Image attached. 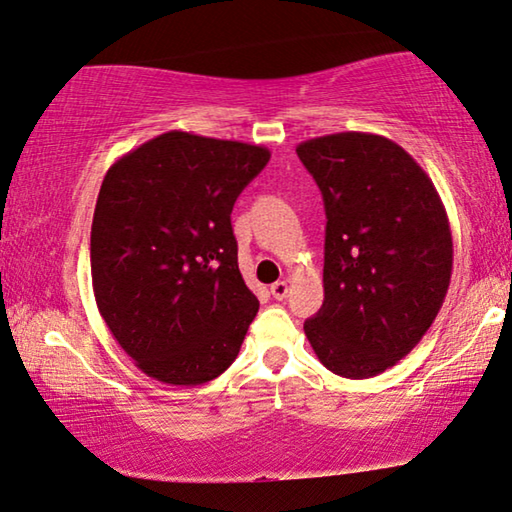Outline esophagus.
Returning a JSON list of instances; mask_svg holds the SVG:
<instances>
[{
  "label": "esophagus",
  "instance_id": "obj_1",
  "mask_svg": "<svg viewBox=\"0 0 512 512\" xmlns=\"http://www.w3.org/2000/svg\"><path fill=\"white\" fill-rule=\"evenodd\" d=\"M271 294H273V298H278V300L287 298V294H289V282H287V280L273 282V285H271Z\"/></svg>",
  "mask_w": 512,
  "mask_h": 512
}]
</instances>
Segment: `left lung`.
<instances>
[{
	"mask_svg": "<svg viewBox=\"0 0 512 512\" xmlns=\"http://www.w3.org/2000/svg\"><path fill=\"white\" fill-rule=\"evenodd\" d=\"M326 205L323 305L305 321L316 358L342 378L394 367L433 326L453 239L426 170L378 134L339 132L296 148Z\"/></svg>",
	"mask_w": 512,
	"mask_h": 512,
	"instance_id": "left-lung-1",
	"label": "left lung"
}]
</instances>
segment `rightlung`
Instances as JSON below:
<instances>
[{
  "mask_svg": "<svg viewBox=\"0 0 512 512\" xmlns=\"http://www.w3.org/2000/svg\"><path fill=\"white\" fill-rule=\"evenodd\" d=\"M269 159L262 145L173 129L104 175L91 227L95 303L150 378L193 387L237 360L259 300L241 278L230 214Z\"/></svg>",
  "mask_w": 512,
  "mask_h": 512,
  "instance_id": "obj_1",
  "label": "right lung"
}]
</instances>
